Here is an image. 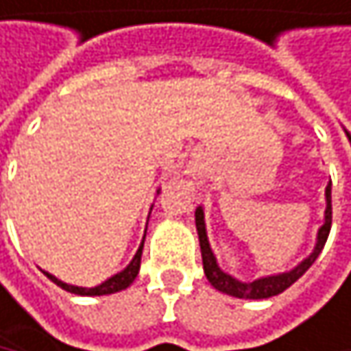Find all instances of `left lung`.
<instances>
[{"label": "left lung", "mask_w": 351, "mask_h": 351, "mask_svg": "<svg viewBox=\"0 0 351 351\" xmlns=\"http://www.w3.org/2000/svg\"><path fill=\"white\" fill-rule=\"evenodd\" d=\"M324 202H327V208H324V222L320 224V229L316 233V243H314V250L310 252V256H306L302 262H298L291 270H285V272H279V274H268V277H260V279L250 281V283L235 279L233 274L224 272L218 266V260H216V256H214V252L210 247V241H208L204 208L197 206L195 208V227H197V235H199L204 272H206V279L210 281V285L216 291H222V293L239 298V300H266V298L283 293L314 264V260L322 252L324 243H327V237H329V231H331V183L327 185V189H324Z\"/></svg>", "instance_id": "1"}]
</instances>
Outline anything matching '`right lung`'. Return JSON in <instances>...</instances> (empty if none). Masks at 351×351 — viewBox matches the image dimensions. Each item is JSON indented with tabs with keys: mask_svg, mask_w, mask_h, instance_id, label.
Listing matches in <instances>:
<instances>
[{
	"mask_svg": "<svg viewBox=\"0 0 351 351\" xmlns=\"http://www.w3.org/2000/svg\"><path fill=\"white\" fill-rule=\"evenodd\" d=\"M158 193H160V189H158ZM145 239V237H143ZM141 252H143V241H141V245H139V250H137V254L133 256V260L127 264V268H122L120 272H116V274H112L110 279H106L104 283H99V285H95V287H79V285H68V283H64V281H60V279H56L53 274H49V272H45V277L49 279V281H53L58 287H62L64 291H68V293H74V295H89V298H93V295H110V293H116V291H122V289H127L133 281H135V277L139 274V266H141Z\"/></svg>",
	"mask_w": 351,
	"mask_h": 351,
	"instance_id": "add662e5",
	"label": "right lung"
}]
</instances>
